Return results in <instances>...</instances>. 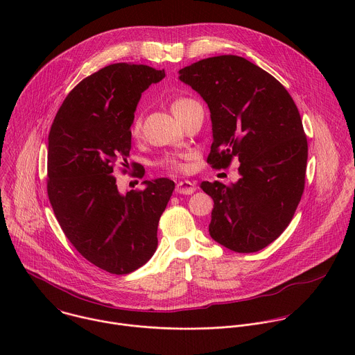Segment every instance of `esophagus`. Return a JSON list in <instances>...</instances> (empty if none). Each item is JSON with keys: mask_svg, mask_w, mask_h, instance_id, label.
Wrapping results in <instances>:
<instances>
[{"mask_svg": "<svg viewBox=\"0 0 355 355\" xmlns=\"http://www.w3.org/2000/svg\"><path fill=\"white\" fill-rule=\"evenodd\" d=\"M195 189H196L195 184L191 182V181H188V180H184V181L181 180V181H178L177 188H175L177 193H182V195H191V193L195 192Z\"/></svg>", "mask_w": 355, "mask_h": 355, "instance_id": "1", "label": "esophagus"}]
</instances>
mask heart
<instances>
[{
	"mask_svg": "<svg viewBox=\"0 0 355 355\" xmlns=\"http://www.w3.org/2000/svg\"><path fill=\"white\" fill-rule=\"evenodd\" d=\"M189 103H192V99L180 98V99H175V101H174L171 108L175 110V108L182 107V105H187V104H189ZM130 132H132V135H137V133L140 132V119H139L137 116L133 119ZM162 166H164V167L168 168V170H174V171H182V170H185V164H184L181 160L175 159V157H166V159L162 162Z\"/></svg>",
	"mask_w": 355,
	"mask_h": 355,
	"instance_id": "1",
	"label": "heart"
}]
</instances>
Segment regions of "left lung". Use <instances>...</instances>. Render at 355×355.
Instances as JSON below:
<instances>
[{
	"mask_svg": "<svg viewBox=\"0 0 355 355\" xmlns=\"http://www.w3.org/2000/svg\"><path fill=\"white\" fill-rule=\"evenodd\" d=\"M178 73L211 111L208 163L240 162L237 182L200 184L215 204L209 234L232 251L256 252L286 229L305 188L308 140L299 111L277 78L240 56L204 59Z\"/></svg>",
	"mask_w": 355,
	"mask_h": 355,
	"instance_id": "left-lung-1",
	"label": "left lung"
}]
</instances>
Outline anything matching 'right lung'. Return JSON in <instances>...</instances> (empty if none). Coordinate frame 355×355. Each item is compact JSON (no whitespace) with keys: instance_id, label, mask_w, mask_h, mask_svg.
Returning a JSON list of instances; mask_svg holds the SVG:
<instances>
[{"instance_id":"add662e5","label":"right lung","mask_w":355,"mask_h":355,"mask_svg":"<svg viewBox=\"0 0 355 355\" xmlns=\"http://www.w3.org/2000/svg\"><path fill=\"white\" fill-rule=\"evenodd\" d=\"M164 70L116 63L98 70L66 96L49 133L47 195L80 254L111 274H129L157 248V226L174 181H143L121 193L116 164L129 168L130 126L141 92Z\"/></svg>"}]
</instances>
